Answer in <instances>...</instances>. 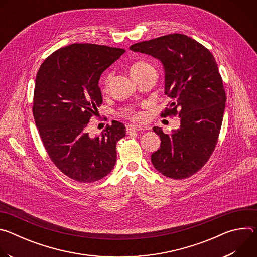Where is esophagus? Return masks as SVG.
Masks as SVG:
<instances>
[{
  "label": "esophagus",
  "instance_id": "obj_1",
  "mask_svg": "<svg viewBox=\"0 0 257 257\" xmlns=\"http://www.w3.org/2000/svg\"><path fill=\"white\" fill-rule=\"evenodd\" d=\"M141 130H144L143 127L141 126H138V125H127V133H131L132 131H141Z\"/></svg>",
  "mask_w": 257,
  "mask_h": 257
}]
</instances>
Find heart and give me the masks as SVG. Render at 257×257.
Returning a JSON list of instances; mask_svg holds the SVG:
<instances>
[{
	"mask_svg": "<svg viewBox=\"0 0 257 257\" xmlns=\"http://www.w3.org/2000/svg\"><path fill=\"white\" fill-rule=\"evenodd\" d=\"M151 69H155V68L149 63L143 62V61H139V62H136L132 65L131 74H132V76H136V75L140 74V73H143V72L151 70ZM111 77H112V73L109 71L106 72L104 76H103V79H102V84H103L104 87L107 86L109 80H111ZM130 116L135 120H141L143 118V114L140 113V112H132V113H130Z\"/></svg>",
	"mask_w": 257,
	"mask_h": 257,
	"instance_id": "heart-1",
	"label": "heart"
}]
</instances>
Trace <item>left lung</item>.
Wrapping results in <instances>:
<instances>
[{"instance_id": "left-lung-1", "label": "left lung", "mask_w": 257, "mask_h": 257, "mask_svg": "<svg viewBox=\"0 0 257 257\" xmlns=\"http://www.w3.org/2000/svg\"><path fill=\"white\" fill-rule=\"evenodd\" d=\"M130 50L163 63L165 94L171 101L161 116L181 119L172 134L154 127L161 146L152 163L166 177L189 178L208 161L222 127L227 97L216 62L204 46L180 33L137 43Z\"/></svg>"}]
</instances>
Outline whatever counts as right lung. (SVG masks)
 Returning <instances> with one entry per match:
<instances>
[{
	"label": "right lung",
	"mask_w": 257,
	"mask_h": 257,
	"mask_svg": "<svg viewBox=\"0 0 257 257\" xmlns=\"http://www.w3.org/2000/svg\"><path fill=\"white\" fill-rule=\"evenodd\" d=\"M124 53V49L73 44L50 55L36 74L35 125L52 162L77 182L98 181L115 167L116 144L126 135L124 124L113 121L94 137L86 127L102 103L101 73Z\"/></svg>",
	"instance_id": "obj_1"
}]
</instances>
